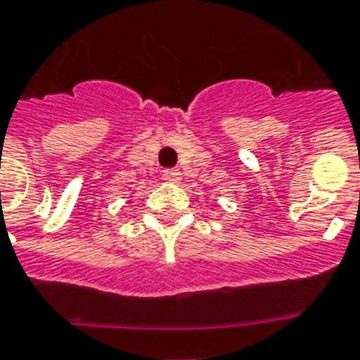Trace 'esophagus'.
<instances>
[{"label": "esophagus", "instance_id": "obj_1", "mask_svg": "<svg viewBox=\"0 0 360 360\" xmlns=\"http://www.w3.org/2000/svg\"><path fill=\"white\" fill-rule=\"evenodd\" d=\"M163 180H167V182H178L180 180V172L176 171V169H169V171H163Z\"/></svg>", "mask_w": 360, "mask_h": 360}]
</instances>
